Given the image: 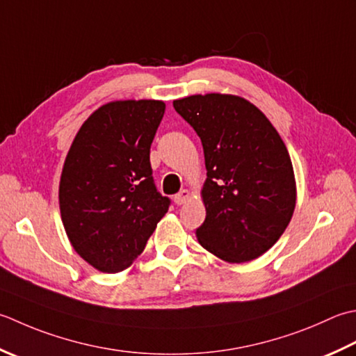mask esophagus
Listing matches in <instances>:
<instances>
[{
  "label": "esophagus",
  "mask_w": 356,
  "mask_h": 356,
  "mask_svg": "<svg viewBox=\"0 0 356 356\" xmlns=\"http://www.w3.org/2000/svg\"><path fill=\"white\" fill-rule=\"evenodd\" d=\"M190 196H191L190 191L182 190L179 194H176V196H174V202H176L177 205H182V204H185L188 199H190Z\"/></svg>",
  "instance_id": "1"
}]
</instances>
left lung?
I'll return each mask as SVG.
<instances>
[{
	"mask_svg": "<svg viewBox=\"0 0 356 356\" xmlns=\"http://www.w3.org/2000/svg\"><path fill=\"white\" fill-rule=\"evenodd\" d=\"M202 140L205 220L197 241L229 264L262 256L290 224L296 207L293 165L281 136L253 103L232 94L172 102Z\"/></svg>",
	"mask_w": 356,
	"mask_h": 356,
	"instance_id": "left-lung-1",
	"label": "left lung"
}]
</instances>
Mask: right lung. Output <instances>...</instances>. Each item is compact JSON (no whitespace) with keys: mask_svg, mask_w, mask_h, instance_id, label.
Wrapping results in <instances>:
<instances>
[{"mask_svg":"<svg viewBox=\"0 0 356 356\" xmlns=\"http://www.w3.org/2000/svg\"><path fill=\"white\" fill-rule=\"evenodd\" d=\"M163 114L162 100L109 102L69 148L58 188L63 227L81 259L103 273L131 267L168 211L149 163Z\"/></svg>","mask_w":356,"mask_h":356,"instance_id":"right-lung-1","label":"right lung"}]
</instances>
